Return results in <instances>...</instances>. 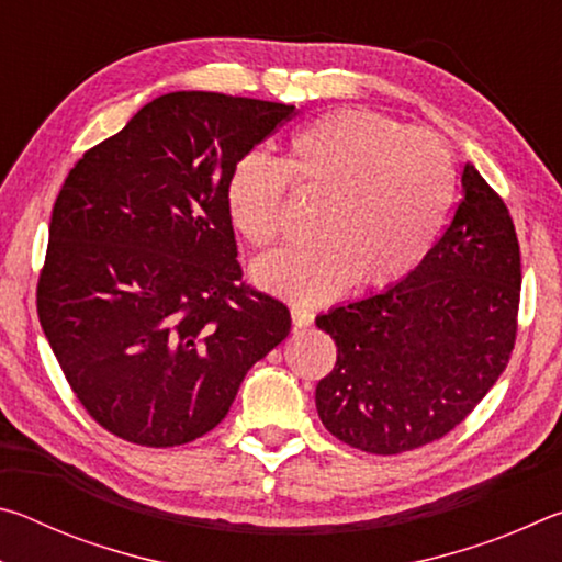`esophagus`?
I'll use <instances>...</instances> for the list:
<instances>
[{
    "label": "esophagus",
    "mask_w": 562,
    "mask_h": 562,
    "mask_svg": "<svg viewBox=\"0 0 562 562\" xmlns=\"http://www.w3.org/2000/svg\"><path fill=\"white\" fill-rule=\"evenodd\" d=\"M292 325L294 327H310L312 322H315V312L312 310H307V307H302V304H292Z\"/></svg>",
    "instance_id": "obj_1"
}]
</instances>
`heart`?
<instances>
[{
  "mask_svg": "<svg viewBox=\"0 0 562 562\" xmlns=\"http://www.w3.org/2000/svg\"><path fill=\"white\" fill-rule=\"evenodd\" d=\"M292 186L325 198L317 243L265 255L252 268L260 288L300 304L327 302L359 280L384 288L431 252L456 195L449 148L434 133L367 109H341L307 123L284 164L247 154L225 186L227 215L247 243L280 240Z\"/></svg>",
  "mask_w": 562,
  "mask_h": 562,
  "instance_id": "b5f03b06",
  "label": "heart"
}]
</instances>
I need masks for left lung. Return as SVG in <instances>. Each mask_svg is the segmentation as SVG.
I'll return each instance as SVG.
<instances>
[{"label":"left lung","instance_id":"1","mask_svg":"<svg viewBox=\"0 0 562 562\" xmlns=\"http://www.w3.org/2000/svg\"><path fill=\"white\" fill-rule=\"evenodd\" d=\"M461 186L453 221L412 274L317 317L337 345L317 414L351 449L394 456L441 439L508 364L520 302L516 227L471 164Z\"/></svg>","mask_w":562,"mask_h":562}]
</instances>
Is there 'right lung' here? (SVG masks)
<instances>
[{
	"instance_id": "right-lung-1",
	"label": "right lung",
	"mask_w": 562,
	"mask_h": 562,
	"mask_svg": "<svg viewBox=\"0 0 562 562\" xmlns=\"http://www.w3.org/2000/svg\"><path fill=\"white\" fill-rule=\"evenodd\" d=\"M292 116L274 101L166 93L66 176L36 312L76 398L119 439H201L290 335V310L243 282L225 186Z\"/></svg>"
}]
</instances>
